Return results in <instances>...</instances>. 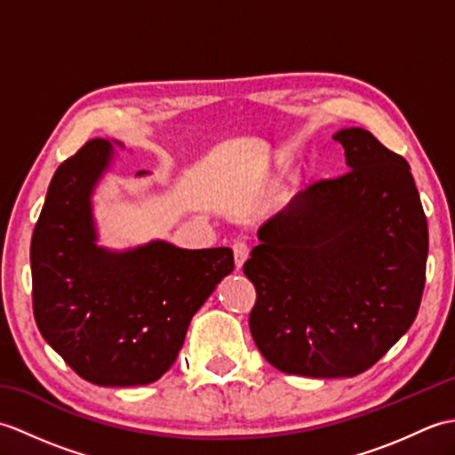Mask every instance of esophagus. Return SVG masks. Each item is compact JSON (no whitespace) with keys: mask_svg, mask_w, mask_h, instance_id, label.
Masks as SVG:
<instances>
[{"mask_svg":"<svg viewBox=\"0 0 455 455\" xmlns=\"http://www.w3.org/2000/svg\"><path fill=\"white\" fill-rule=\"evenodd\" d=\"M233 252H235V264H236V269H240V267L244 266L246 259H248L250 248H248V244L244 243V240H236V243L233 244Z\"/></svg>","mask_w":455,"mask_h":455,"instance_id":"obj_1","label":"esophagus"}]
</instances>
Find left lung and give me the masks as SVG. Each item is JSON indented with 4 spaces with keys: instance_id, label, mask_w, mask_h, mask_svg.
<instances>
[{
    "instance_id": "obj_1",
    "label": "left lung",
    "mask_w": 455,
    "mask_h": 455,
    "mask_svg": "<svg viewBox=\"0 0 455 455\" xmlns=\"http://www.w3.org/2000/svg\"><path fill=\"white\" fill-rule=\"evenodd\" d=\"M334 140L350 172L297 193L244 264L250 332L283 373L370 370L414 323L427 282L428 225L407 160L363 129Z\"/></svg>"
}]
</instances>
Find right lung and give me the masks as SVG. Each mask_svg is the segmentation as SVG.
Listing matches in <instances>:
<instances>
[{
	"label": "right lung",
	"instance_id": "right-lung-1",
	"mask_svg": "<svg viewBox=\"0 0 455 455\" xmlns=\"http://www.w3.org/2000/svg\"><path fill=\"white\" fill-rule=\"evenodd\" d=\"M109 160L111 142L92 139L54 172L31 238L33 313L82 379L129 387L170 370L191 316L235 258L230 248L160 240L123 254L95 246L90 196Z\"/></svg>",
	"mask_w": 455,
	"mask_h": 455
}]
</instances>
